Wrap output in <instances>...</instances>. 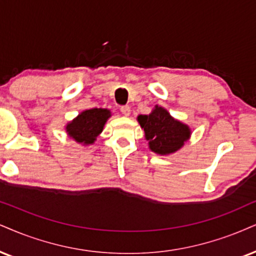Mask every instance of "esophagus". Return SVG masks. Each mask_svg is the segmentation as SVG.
Here are the masks:
<instances>
[{
	"mask_svg": "<svg viewBox=\"0 0 256 256\" xmlns=\"http://www.w3.org/2000/svg\"><path fill=\"white\" fill-rule=\"evenodd\" d=\"M121 112L124 116H129V115H130V106H121Z\"/></svg>",
	"mask_w": 256,
	"mask_h": 256,
	"instance_id": "34e87169",
	"label": "esophagus"
}]
</instances>
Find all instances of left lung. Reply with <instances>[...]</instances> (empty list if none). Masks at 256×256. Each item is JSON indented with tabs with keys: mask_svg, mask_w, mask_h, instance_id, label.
Returning a JSON list of instances; mask_svg holds the SVG:
<instances>
[{
	"mask_svg": "<svg viewBox=\"0 0 256 256\" xmlns=\"http://www.w3.org/2000/svg\"><path fill=\"white\" fill-rule=\"evenodd\" d=\"M138 121L144 129L150 150L160 156L176 152L190 138V127L173 118L162 106H156L150 115H138Z\"/></svg>",
	"mask_w": 256,
	"mask_h": 256,
	"instance_id": "1",
	"label": "left lung"
}]
</instances>
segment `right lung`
Instances as JSON below:
<instances>
[{
  "label": "right lung",
  "mask_w": 256,
  "mask_h": 256,
  "mask_svg": "<svg viewBox=\"0 0 256 256\" xmlns=\"http://www.w3.org/2000/svg\"><path fill=\"white\" fill-rule=\"evenodd\" d=\"M112 116L108 109L94 108L82 112L66 126V133L78 144H92Z\"/></svg>",
  "instance_id": "add662e5"
}]
</instances>
